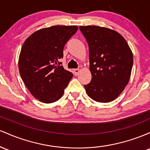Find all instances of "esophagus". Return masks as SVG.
Segmentation results:
<instances>
[{"label": "esophagus", "instance_id": "1", "mask_svg": "<svg viewBox=\"0 0 150 150\" xmlns=\"http://www.w3.org/2000/svg\"><path fill=\"white\" fill-rule=\"evenodd\" d=\"M79 73V69H74V74L75 76L78 75Z\"/></svg>", "mask_w": 150, "mask_h": 150}]
</instances>
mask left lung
Masks as SVG:
<instances>
[{
	"label": "left lung",
	"instance_id": "obj_1",
	"mask_svg": "<svg viewBox=\"0 0 150 150\" xmlns=\"http://www.w3.org/2000/svg\"><path fill=\"white\" fill-rule=\"evenodd\" d=\"M89 50L92 79L84 85L87 95L100 103L115 100L128 83L133 55L117 32L100 26H80Z\"/></svg>",
	"mask_w": 150,
	"mask_h": 150
}]
</instances>
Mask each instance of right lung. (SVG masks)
<instances>
[{"mask_svg": "<svg viewBox=\"0 0 150 150\" xmlns=\"http://www.w3.org/2000/svg\"><path fill=\"white\" fill-rule=\"evenodd\" d=\"M78 27L56 25L35 32L25 41L18 60L21 76L35 98L51 103L61 98L73 77L59 59Z\"/></svg>", "mask_w": 150, "mask_h": 150, "instance_id": "add662e5", "label": "right lung"}]
</instances>
